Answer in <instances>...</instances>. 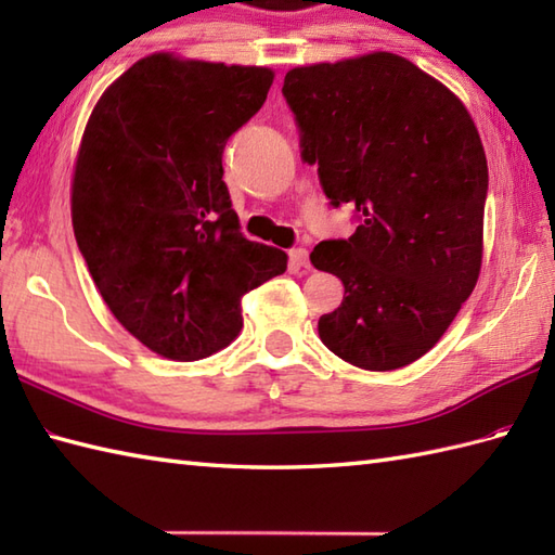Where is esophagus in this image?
<instances>
[{
    "mask_svg": "<svg viewBox=\"0 0 555 555\" xmlns=\"http://www.w3.org/2000/svg\"><path fill=\"white\" fill-rule=\"evenodd\" d=\"M291 257V267L298 269V271H308L310 269V259H308V250L305 247H293L288 253Z\"/></svg>",
    "mask_w": 555,
    "mask_h": 555,
    "instance_id": "esophagus-1",
    "label": "esophagus"
}]
</instances>
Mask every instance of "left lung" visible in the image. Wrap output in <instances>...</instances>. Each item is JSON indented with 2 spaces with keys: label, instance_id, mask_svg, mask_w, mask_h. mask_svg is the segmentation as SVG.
I'll list each match as a JSON object with an SVG mask.
<instances>
[{
  "label": "left lung",
  "instance_id": "8db88e82",
  "mask_svg": "<svg viewBox=\"0 0 555 555\" xmlns=\"http://www.w3.org/2000/svg\"><path fill=\"white\" fill-rule=\"evenodd\" d=\"M284 95L332 205H352L348 241L312 250L346 296L320 317L322 344L391 372L420 360L475 291L485 253L487 155L455 92L393 52L291 68Z\"/></svg>",
  "mask_w": 555,
  "mask_h": 555
}]
</instances>
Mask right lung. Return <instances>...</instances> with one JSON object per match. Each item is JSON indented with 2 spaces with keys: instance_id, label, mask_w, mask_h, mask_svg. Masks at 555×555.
Listing matches in <instances>:
<instances>
[{
  "instance_id": "obj_1",
  "label": "right lung",
  "mask_w": 555,
  "mask_h": 555,
  "mask_svg": "<svg viewBox=\"0 0 555 555\" xmlns=\"http://www.w3.org/2000/svg\"><path fill=\"white\" fill-rule=\"evenodd\" d=\"M274 70L143 56L102 92L70 179V219L92 281L128 334L179 362L243 328V296L288 255L247 241L221 155L267 100Z\"/></svg>"
}]
</instances>
